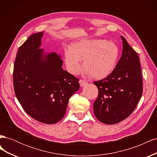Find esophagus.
<instances>
[{
  "label": "esophagus",
  "mask_w": 157,
  "mask_h": 157,
  "mask_svg": "<svg viewBox=\"0 0 157 157\" xmlns=\"http://www.w3.org/2000/svg\"><path fill=\"white\" fill-rule=\"evenodd\" d=\"M79 83H80V86L82 87V86H85V85H86V84H88V82H87V81H86V80H84L80 79V80H79Z\"/></svg>",
  "instance_id": "esophagus-1"
}]
</instances>
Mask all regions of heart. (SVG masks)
Instances as JSON below:
<instances>
[{
    "instance_id": "heart-1",
    "label": "heart",
    "mask_w": 157,
    "mask_h": 157,
    "mask_svg": "<svg viewBox=\"0 0 157 157\" xmlns=\"http://www.w3.org/2000/svg\"><path fill=\"white\" fill-rule=\"evenodd\" d=\"M65 63L71 73L77 75L83 68L94 78L101 79L115 69L119 57V48L113 42L105 40H84L75 42L66 50Z\"/></svg>"
}]
</instances>
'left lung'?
<instances>
[{
	"mask_svg": "<svg viewBox=\"0 0 157 157\" xmlns=\"http://www.w3.org/2000/svg\"><path fill=\"white\" fill-rule=\"evenodd\" d=\"M122 53L113 72L105 78L94 82L98 96L94 103L97 119L106 124L124 121L134 111L143 92L140 58L124 36Z\"/></svg>",
	"mask_w": 157,
	"mask_h": 157,
	"instance_id": "8db88e82",
	"label": "left lung"
}]
</instances>
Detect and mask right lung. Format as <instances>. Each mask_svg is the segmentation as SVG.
I'll list each match as a JSON object with an SVG mask.
<instances>
[{
	"instance_id": "right-lung-1",
	"label": "right lung",
	"mask_w": 157,
	"mask_h": 157,
	"mask_svg": "<svg viewBox=\"0 0 157 157\" xmlns=\"http://www.w3.org/2000/svg\"><path fill=\"white\" fill-rule=\"evenodd\" d=\"M43 32L33 33L17 52L13 65L14 92L24 111L46 124L62 119L69 98L78 90V79L61 67L56 53L43 57L39 48Z\"/></svg>"
}]
</instances>
